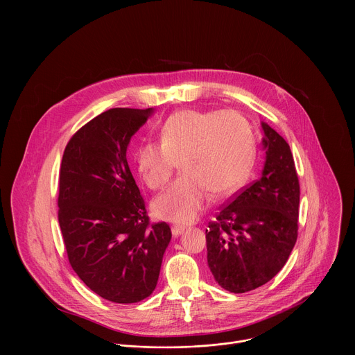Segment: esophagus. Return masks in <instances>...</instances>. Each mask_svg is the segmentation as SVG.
Segmentation results:
<instances>
[{
    "label": "esophagus",
    "mask_w": 355,
    "mask_h": 355,
    "mask_svg": "<svg viewBox=\"0 0 355 355\" xmlns=\"http://www.w3.org/2000/svg\"><path fill=\"white\" fill-rule=\"evenodd\" d=\"M171 230H172V235H173L175 238H178L179 235H182V234L184 232V230H186V228H184V227H182V225H173Z\"/></svg>",
    "instance_id": "esophagus-1"
}]
</instances>
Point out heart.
<instances>
[{
    "instance_id": "heart-1",
    "label": "heart",
    "mask_w": 355,
    "mask_h": 355,
    "mask_svg": "<svg viewBox=\"0 0 355 355\" xmlns=\"http://www.w3.org/2000/svg\"><path fill=\"white\" fill-rule=\"evenodd\" d=\"M255 141L249 121L235 110L184 109L159 128V142H144L135 153L138 173L158 190L169 180L176 162L182 176L153 202L157 217L189 224L211 202L228 197L249 179Z\"/></svg>"
}]
</instances>
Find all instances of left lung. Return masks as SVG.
<instances>
[{
    "instance_id": "left-lung-1",
    "label": "left lung",
    "mask_w": 355,
    "mask_h": 355,
    "mask_svg": "<svg viewBox=\"0 0 355 355\" xmlns=\"http://www.w3.org/2000/svg\"><path fill=\"white\" fill-rule=\"evenodd\" d=\"M261 178L221 207L206 230L207 265L224 290L242 294L275 277L298 236L300 182L288 144L261 121Z\"/></svg>"
}]
</instances>
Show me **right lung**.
<instances>
[{"label":"right lung","instance_id":"obj_1","mask_svg":"<svg viewBox=\"0 0 355 355\" xmlns=\"http://www.w3.org/2000/svg\"><path fill=\"white\" fill-rule=\"evenodd\" d=\"M154 109L113 107L68 142L60 169L58 223L69 263L103 300L135 304L158 282L172 234L149 224L127 149Z\"/></svg>","mask_w":355,"mask_h":355}]
</instances>
